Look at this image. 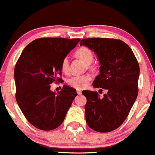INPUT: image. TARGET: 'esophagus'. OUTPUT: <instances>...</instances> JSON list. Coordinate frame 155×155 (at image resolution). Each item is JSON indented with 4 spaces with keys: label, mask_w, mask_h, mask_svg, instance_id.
<instances>
[{
    "label": "esophagus",
    "mask_w": 155,
    "mask_h": 155,
    "mask_svg": "<svg viewBox=\"0 0 155 155\" xmlns=\"http://www.w3.org/2000/svg\"><path fill=\"white\" fill-rule=\"evenodd\" d=\"M76 92H77L78 95H81V90H76Z\"/></svg>",
    "instance_id": "esophagus-1"
}]
</instances>
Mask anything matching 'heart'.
<instances>
[{
	"mask_svg": "<svg viewBox=\"0 0 155 155\" xmlns=\"http://www.w3.org/2000/svg\"><path fill=\"white\" fill-rule=\"evenodd\" d=\"M75 56L83 60L85 63L87 64L88 68L90 69H95V65H91V63L93 60V54L92 51L87 47H80L75 52ZM69 60L68 58H65L62 60L61 69L64 73L69 71ZM91 80V76L90 75H81V76H73L67 80V82L72 87L76 89H83L88 84L89 81Z\"/></svg>",
	"mask_w": 155,
	"mask_h": 155,
	"instance_id": "b5f03b06",
	"label": "heart"
}]
</instances>
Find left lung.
<instances>
[{
    "label": "left lung",
    "mask_w": 155,
    "mask_h": 155,
    "mask_svg": "<svg viewBox=\"0 0 155 155\" xmlns=\"http://www.w3.org/2000/svg\"><path fill=\"white\" fill-rule=\"evenodd\" d=\"M82 45L95 53L101 65L92 86L107 90L103 97L97 92L82 91L87 124L97 132H110L123 123L136 100L139 65L130 47L121 40L84 38Z\"/></svg>",
    "instance_id": "8db88e82"
}]
</instances>
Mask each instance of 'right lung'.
<instances>
[{
	"label": "right lung",
	"mask_w": 155,
	"mask_h": 155,
	"mask_svg": "<svg viewBox=\"0 0 155 155\" xmlns=\"http://www.w3.org/2000/svg\"><path fill=\"white\" fill-rule=\"evenodd\" d=\"M80 38H41L26 46L15 68L16 100L28 122L42 130H51L63 123L77 95L63 85L52 92L51 84L60 81L61 63Z\"/></svg>",
	"instance_id": "1"
}]
</instances>
